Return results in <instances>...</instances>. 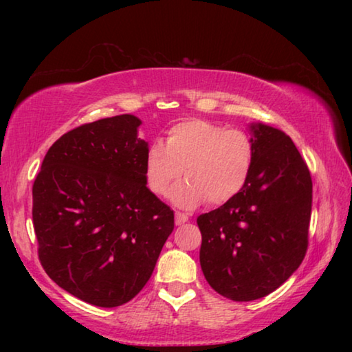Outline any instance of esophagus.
Here are the masks:
<instances>
[{"mask_svg":"<svg viewBox=\"0 0 352 352\" xmlns=\"http://www.w3.org/2000/svg\"><path fill=\"white\" fill-rule=\"evenodd\" d=\"M189 216L184 212H175V225H183L184 222H188Z\"/></svg>","mask_w":352,"mask_h":352,"instance_id":"obj_1","label":"esophagus"}]
</instances>
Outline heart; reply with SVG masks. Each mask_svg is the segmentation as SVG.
I'll use <instances>...</instances> for the list:
<instances>
[{"label": "heart", "mask_w": 352, "mask_h": 352, "mask_svg": "<svg viewBox=\"0 0 352 352\" xmlns=\"http://www.w3.org/2000/svg\"><path fill=\"white\" fill-rule=\"evenodd\" d=\"M252 135L226 129L208 119H188L172 126L166 142L147 148L144 174L148 189L166 195L178 178H188L172 189L170 200L180 208H195L208 199L222 205L245 186L254 164Z\"/></svg>", "instance_id": "b5f03b06"}]
</instances>
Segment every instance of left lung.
<instances>
[{
	"label": "left lung",
	"instance_id": "1",
	"mask_svg": "<svg viewBox=\"0 0 352 352\" xmlns=\"http://www.w3.org/2000/svg\"><path fill=\"white\" fill-rule=\"evenodd\" d=\"M256 155L245 186L220 208L200 214V265L208 284L233 301L272 294L305 259L312 178L294 141L252 124Z\"/></svg>",
	"mask_w": 352,
	"mask_h": 352
}]
</instances>
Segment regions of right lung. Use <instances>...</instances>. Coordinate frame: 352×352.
I'll return each instance as SVG.
<instances>
[{"instance_id": "add662e5", "label": "right lung", "mask_w": 352, "mask_h": 352, "mask_svg": "<svg viewBox=\"0 0 352 352\" xmlns=\"http://www.w3.org/2000/svg\"><path fill=\"white\" fill-rule=\"evenodd\" d=\"M140 126L119 115L69 130L50 147L32 186L41 265L93 306L138 295L174 230V211L146 186Z\"/></svg>"}]
</instances>
